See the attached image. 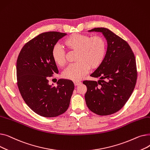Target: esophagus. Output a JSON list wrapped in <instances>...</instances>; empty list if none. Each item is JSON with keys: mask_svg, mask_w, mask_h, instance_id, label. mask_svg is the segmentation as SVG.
I'll list each match as a JSON object with an SVG mask.
<instances>
[{"mask_svg": "<svg viewBox=\"0 0 150 150\" xmlns=\"http://www.w3.org/2000/svg\"><path fill=\"white\" fill-rule=\"evenodd\" d=\"M74 84H75V86H79L80 84H81V82L80 81H74Z\"/></svg>", "mask_w": 150, "mask_h": 150, "instance_id": "34e87169", "label": "esophagus"}]
</instances>
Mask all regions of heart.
<instances>
[{"mask_svg": "<svg viewBox=\"0 0 150 150\" xmlns=\"http://www.w3.org/2000/svg\"><path fill=\"white\" fill-rule=\"evenodd\" d=\"M64 45L70 51H76L74 64L69 65L62 73L66 79L78 81L88 72L89 69H96L103 62L105 57L106 44L100 36H89L72 34L64 41ZM52 57L54 62L59 67L66 62V52L58 44L52 49Z\"/></svg>", "mask_w": 150, "mask_h": 150, "instance_id": "obj_1", "label": "heart"}]
</instances>
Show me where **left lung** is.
<instances>
[{"label":"left lung","instance_id":"1","mask_svg":"<svg viewBox=\"0 0 150 150\" xmlns=\"http://www.w3.org/2000/svg\"><path fill=\"white\" fill-rule=\"evenodd\" d=\"M89 32H100L107 41V50L101 64L91 75L96 81H84L87 87L86 105L100 115L117 112L132 93L137 80L136 63L129 44L106 28H95Z\"/></svg>","mask_w":150,"mask_h":150}]
</instances>
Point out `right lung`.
Returning <instances> with one entry per match:
<instances>
[{"mask_svg": "<svg viewBox=\"0 0 150 150\" xmlns=\"http://www.w3.org/2000/svg\"><path fill=\"white\" fill-rule=\"evenodd\" d=\"M67 34L57 31L42 33L31 39L21 49L17 59L18 86L28 107L44 117L64 113L74 90L72 81L59 79L57 86L49 84V78L58 74L52 52L59 39Z\"/></svg>", "mask_w": 150, "mask_h": 150, "instance_id": "add662e5", "label": "right lung"}]
</instances>
